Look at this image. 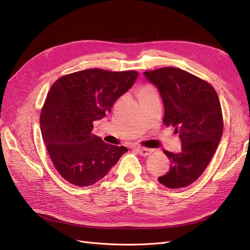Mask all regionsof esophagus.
Wrapping results in <instances>:
<instances>
[{
  "label": "esophagus",
  "mask_w": 250,
  "mask_h": 250,
  "mask_svg": "<svg viewBox=\"0 0 250 250\" xmlns=\"http://www.w3.org/2000/svg\"><path fill=\"white\" fill-rule=\"evenodd\" d=\"M135 150L138 151L139 154H141V155H143V156H147V155H149V154H151V153L153 152L152 149L143 148V147H138V148H135Z\"/></svg>",
  "instance_id": "esophagus-1"
}]
</instances>
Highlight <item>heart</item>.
Returning a JSON list of instances; mask_svg holds the SVG:
<instances>
[{
  "label": "heart",
  "mask_w": 250,
  "mask_h": 250,
  "mask_svg": "<svg viewBox=\"0 0 250 250\" xmlns=\"http://www.w3.org/2000/svg\"><path fill=\"white\" fill-rule=\"evenodd\" d=\"M148 87H149V86H145V87H143L142 89H144V88H148Z\"/></svg>",
  "instance_id": "b5f03b06"
}]
</instances>
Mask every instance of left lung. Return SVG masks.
<instances>
[{
  "label": "left lung",
  "mask_w": 250,
  "mask_h": 250,
  "mask_svg": "<svg viewBox=\"0 0 250 250\" xmlns=\"http://www.w3.org/2000/svg\"><path fill=\"white\" fill-rule=\"evenodd\" d=\"M160 90L165 106L164 124L175 127L181 150L168 156L170 170L158 181L170 188L190 186L207 169L221 140L223 118L220 101L209 83L177 67L144 73Z\"/></svg>",
  "instance_id": "1"
}]
</instances>
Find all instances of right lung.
I'll return each instance as SVG.
<instances>
[{"instance_id": "obj_1", "label": "right lung", "mask_w": 250, "mask_h": 250, "mask_svg": "<svg viewBox=\"0 0 250 250\" xmlns=\"http://www.w3.org/2000/svg\"><path fill=\"white\" fill-rule=\"evenodd\" d=\"M138 76L135 71L89 69L53 83L42 108L41 130L53 165L70 184H96L128 151L93 134V123L107 115Z\"/></svg>"}]
</instances>
